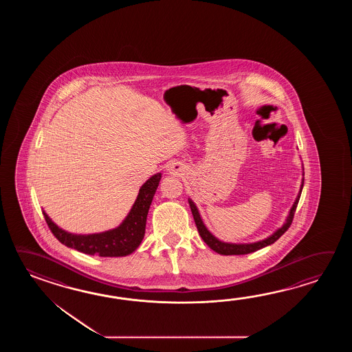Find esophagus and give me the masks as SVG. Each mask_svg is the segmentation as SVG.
<instances>
[{
    "mask_svg": "<svg viewBox=\"0 0 352 352\" xmlns=\"http://www.w3.org/2000/svg\"><path fill=\"white\" fill-rule=\"evenodd\" d=\"M168 171H170V173H173V175H182L184 171H185V167L182 165L175 164V165L170 166Z\"/></svg>",
    "mask_w": 352,
    "mask_h": 352,
    "instance_id": "obj_1",
    "label": "esophagus"
}]
</instances>
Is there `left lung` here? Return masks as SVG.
Here are the masks:
<instances>
[{"instance_id":"left-lung-1","label":"left lung","mask_w":352,"mask_h":352,"mask_svg":"<svg viewBox=\"0 0 352 352\" xmlns=\"http://www.w3.org/2000/svg\"><path fill=\"white\" fill-rule=\"evenodd\" d=\"M302 176H305L303 164H302ZM303 184H305V177H302L298 195H297L296 200L293 202L292 208L288 211V215L285 217V221L283 223V225H282L280 228H278L276 232H272L270 236H267V238H264V239L262 240H258V241H253V243H228V241L217 239V236L206 228V225L204 224L201 215H200V211L197 209L196 204H195L190 197H188V205H190V209H191V212H192V217H194L195 224H196V228H197V232L200 234L202 240H204L214 252H217V253L221 255L249 254V253H253V252H256V250H259V249H262V248L268 247L270 244H273L274 241H277V240L287 232V229L292 224L293 217H294V212H296V208H297V205H298L299 197H300V194H302Z\"/></svg>"}]
</instances>
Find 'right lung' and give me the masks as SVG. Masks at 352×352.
<instances>
[{"label": "right lung", "instance_id": "obj_1", "mask_svg": "<svg viewBox=\"0 0 352 352\" xmlns=\"http://www.w3.org/2000/svg\"><path fill=\"white\" fill-rule=\"evenodd\" d=\"M162 173H155L143 184L137 195L135 204L129 210L127 217L117 228L107 232L94 234H74L67 232L54 223L43 210L46 223L60 243L72 249H76L84 254L98 256H126L132 254L141 245L146 221L153 196L156 194Z\"/></svg>", "mask_w": 352, "mask_h": 352}]
</instances>
